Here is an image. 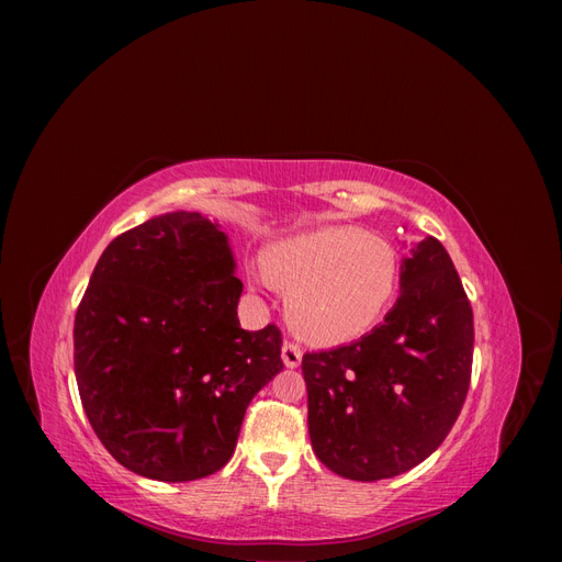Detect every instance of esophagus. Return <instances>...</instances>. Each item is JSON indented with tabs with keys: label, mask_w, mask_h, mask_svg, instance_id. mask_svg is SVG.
Returning a JSON list of instances; mask_svg holds the SVG:
<instances>
[{
	"label": "esophagus",
	"mask_w": 562,
	"mask_h": 562,
	"mask_svg": "<svg viewBox=\"0 0 562 562\" xmlns=\"http://www.w3.org/2000/svg\"><path fill=\"white\" fill-rule=\"evenodd\" d=\"M281 359L285 363V368H297L302 361V347L293 339H285L283 347H281Z\"/></svg>",
	"instance_id": "1"
}]
</instances>
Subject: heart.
Returning <instances> with one entry per match:
<instances>
[{
	"label": "heart",
	"instance_id": "heart-1",
	"mask_svg": "<svg viewBox=\"0 0 562 562\" xmlns=\"http://www.w3.org/2000/svg\"><path fill=\"white\" fill-rule=\"evenodd\" d=\"M267 281L288 295V318L314 345H342L378 326L401 283V258L384 236L321 227L265 255Z\"/></svg>",
	"mask_w": 562,
	"mask_h": 562
}]
</instances>
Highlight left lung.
<instances>
[{
  "mask_svg": "<svg viewBox=\"0 0 562 562\" xmlns=\"http://www.w3.org/2000/svg\"><path fill=\"white\" fill-rule=\"evenodd\" d=\"M473 312L448 250L429 236L403 265L382 326L302 356L316 457L351 481L424 462L450 434L471 382Z\"/></svg>",
  "mask_w": 562,
  "mask_h": 562,
  "instance_id": "obj_1",
  "label": "left lung"
}]
</instances>
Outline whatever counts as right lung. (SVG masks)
Listing matches in <instances>:
<instances>
[{"label": "right lung", "instance_id": "right-lung-1", "mask_svg": "<svg viewBox=\"0 0 562 562\" xmlns=\"http://www.w3.org/2000/svg\"><path fill=\"white\" fill-rule=\"evenodd\" d=\"M225 232L168 213L103 250L75 316V375L95 436L128 471L199 481L234 454L246 407L283 368L279 326L244 330Z\"/></svg>", "mask_w": 562, "mask_h": 562}]
</instances>
